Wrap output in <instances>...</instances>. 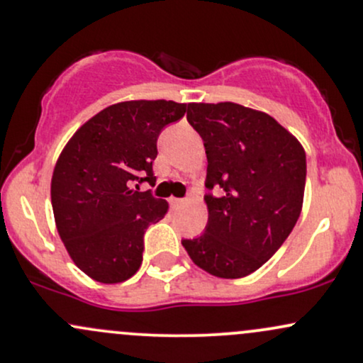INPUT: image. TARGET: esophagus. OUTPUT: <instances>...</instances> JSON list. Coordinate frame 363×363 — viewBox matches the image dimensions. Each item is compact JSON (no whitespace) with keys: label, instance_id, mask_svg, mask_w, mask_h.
I'll use <instances>...</instances> for the list:
<instances>
[{"label":"esophagus","instance_id":"1","mask_svg":"<svg viewBox=\"0 0 363 363\" xmlns=\"http://www.w3.org/2000/svg\"><path fill=\"white\" fill-rule=\"evenodd\" d=\"M184 203H186V199H182V198H170V205H172L174 208L182 206Z\"/></svg>","mask_w":363,"mask_h":363}]
</instances>
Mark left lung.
Segmentation results:
<instances>
[{"label":"left lung","mask_w":363,"mask_h":363,"mask_svg":"<svg viewBox=\"0 0 363 363\" xmlns=\"http://www.w3.org/2000/svg\"><path fill=\"white\" fill-rule=\"evenodd\" d=\"M187 123L208 158L205 234L184 239L194 264L218 278L261 268L294 230L306 189V152L272 116L234 102L189 104Z\"/></svg>","instance_id":"obj_1"}]
</instances>
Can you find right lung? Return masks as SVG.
Returning <instances> with one entry per match:
<instances>
[{
    "mask_svg": "<svg viewBox=\"0 0 363 363\" xmlns=\"http://www.w3.org/2000/svg\"><path fill=\"white\" fill-rule=\"evenodd\" d=\"M186 111L187 104L172 101L114 104L86 121L57 158L51 181L57 232L94 280L121 283L140 269L145 232L169 208L140 184H155L158 136Z\"/></svg>",
    "mask_w": 363,
    "mask_h": 363,
    "instance_id": "add662e5",
    "label": "right lung"
}]
</instances>
